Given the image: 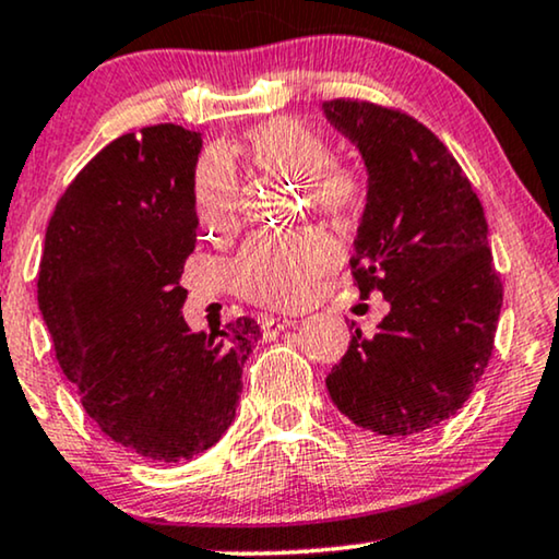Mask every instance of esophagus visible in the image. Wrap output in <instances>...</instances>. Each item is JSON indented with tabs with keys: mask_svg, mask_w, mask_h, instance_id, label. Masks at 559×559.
<instances>
[{
	"mask_svg": "<svg viewBox=\"0 0 559 559\" xmlns=\"http://www.w3.org/2000/svg\"><path fill=\"white\" fill-rule=\"evenodd\" d=\"M297 318H262V331H264V338H274V335H280V331H285V328L295 325Z\"/></svg>",
	"mask_w": 559,
	"mask_h": 559,
	"instance_id": "obj_1",
	"label": "esophagus"
}]
</instances>
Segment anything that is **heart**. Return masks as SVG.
<instances>
[{
  "label": "heart",
  "instance_id": "obj_1",
  "mask_svg": "<svg viewBox=\"0 0 559 559\" xmlns=\"http://www.w3.org/2000/svg\"><path fill=\"white\" fill-rule=\"evenodd\" d=\"M247 152L259 170L300 182L310 211L331 221H350L369 203V178L361 167L333 159V144L318 127L277 117L247 132ZM241 186L224 152L198 159L193 209L205 234L221 236L239 221ZM338 264V247L318 228L293 234H259L234 262L236 285L266 308H300L316 295L323 274Z\"/></svg>",
  "mask_w": 559,
  "mask_h": 559
}]
</instances>
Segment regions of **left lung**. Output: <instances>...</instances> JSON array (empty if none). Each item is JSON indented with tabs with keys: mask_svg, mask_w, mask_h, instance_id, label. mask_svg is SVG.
<instances>
[{
	"mask_svg": "<svg viewBox=\"0 0 559 559\" xmlns=\"http://www.w3.org/2000/svg\"><path fill=\"white\" fill-rule=\"evenodd\" d=\"M323 109L369 167L350 274L361 297L392 305L371 338L354 333L325 386L358 427L407 438L471 400L491 361L503 282L476 190L423 121L361 98Z\"/></svg>",
	"mask_w": 559,
	"mask_h": 559,
	"instance_id": "obj_1",
	"label": "left lung"
}]
</instances>
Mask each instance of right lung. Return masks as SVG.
<instances>
[{
  "label": "right lung",
  "mask_w": 559,
  "mask_h": 559,
  "mask_svg": "<svg viewBox=\"0 0 559 559\" xmlns=\"http://www.w3.org/2000/svg\"><path fill=\"white\" fill-rule=\"evenodd\" d=\"M201 144L178 124L106 144L58 198L37 270L56 358L86 415L117 445L163 463L221 440L262 338L251 318L211 335L182 320Z\"/></svg>",
  "instance_id": "add662e5"
}]
</instances>
